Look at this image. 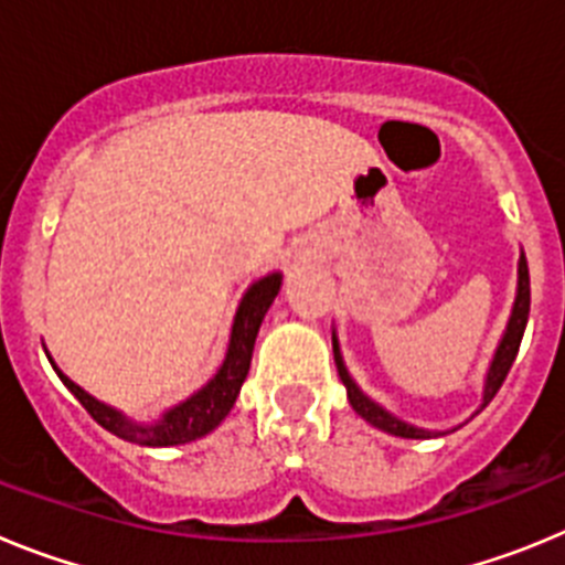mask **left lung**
<instances>
[{"instance_id":"left-lung-1","label":"left lung","mask_w":565,"mask_h":565,"mask_svg":"<svg viewBox=\"0 0 565 565\" xmlns=\"http://www.w3.org/2000/svg\"><path fill=\"white\" fill-rule=\"evenodd\" d=\"M526 319H529V266H526V257L521 254V263H518L515 308H512V317H509L507 333H503L501 344H498L495 359H492V364H489L481 407H487V404L492 402V396L501 391L503 379H507L509 367H512V362H515V356H518V348H521L523 331H526ZM333 359H337L339 379H342L344 391H348V398H351V407L364 418V422H371L373 427H379V430H384V433H391V436H402V438H430L433 436L430 430H418V427H413V424L398 422L396 416H391L387 411H382L376 402H371V398L359 391L356 382H353V379L348 376V371H344L342 356H339L337 337H333Z\"/></svg>"}]
</instances>
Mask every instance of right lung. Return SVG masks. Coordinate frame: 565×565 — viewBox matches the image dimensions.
<instances>
[{"instance_id": "right-lung-1", "label": "right lung", "mask_w": 565, "mask_h": 565, "mask_svg": "<svg viewBox=\"0 0 565 565\" xmlns=\"http://www.w3.org/2000/svg\"><path fill=\"white\" fill-rule=\"evenodd\" d=\"M279 282H282L279 274H268V277L257 279V282L248 288L246 297H243V302H239L237 308V317H234L232 339H228V353L223 367L214 373V379L206 387H201V391L194 393V396H189L186 402L172 407L161 422H129V418H124L118 411H113L107 404L96 402L89 393H84L76 382H70V379L56 367L58 379H62L64 387L82 402L84 411L102 424L104 430L124 438V441L141 444V447H174V444L194 441V438L212 433L214 427L228 416L234 402H237L239 387H243V382H246L248 376V367H252V351L254 339H257L259 331V322H263L266 311L271 308L274 297H277L279 291Z\"/></svg>"}]
</instances>
